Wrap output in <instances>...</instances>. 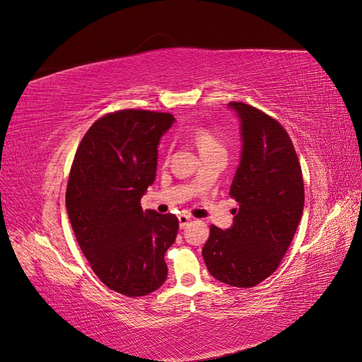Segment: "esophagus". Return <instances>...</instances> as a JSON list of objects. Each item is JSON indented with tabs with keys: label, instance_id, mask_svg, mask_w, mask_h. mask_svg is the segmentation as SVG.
Masks as SVG:
<instances>
[{
	"label": "esophagus",
	"instance_id": "34e87169",
	"mask_svg": "<svg viewBox=\"0 0 362 362\" xmlns=\"http://www.w3.org/2000/svg\"><path fill=\"white\" fill-rule=\"evenodd\" d=\"M178 221H180L181 229H184L185 226H187V225L192 222V217L187 216V214H180V216H178Z\"/></svg>",
	"mask_w": 362,
	"mask_h": 362
}]
</instances>
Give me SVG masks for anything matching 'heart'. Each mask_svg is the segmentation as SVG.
<instances>
[{"instance_id": "b5f03b06", "label": "heart", "mask_w": 362, "mask_h": 362, "mask_svg": "<svg viewBox=\"0 0 362 362\" xmlns=\"http://www.w3.org/2000/svg\"><path fill=\"white\" fill-rule=\"evenodd\" d=\"M192 137L194 140L196 146H198L199 152L204 156L213 154V152H218V151H225L223 145L218 136L214 133L211 128L208 127H194L192 129Z\"/></svg>"}]
</instances>
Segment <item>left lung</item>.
<instances>
[{
	"instance_id": "obj_1",
	"label": "left lung",
	"mask_w": 362,
	"mask_h": 362,
	"mask_svg": "<svg viewBox=\"0 0 362 362\" xmlns=\"http://www.w3.org/2000/svg\"><path fill=\"white\" fill-rule=\"evenodd\" d=\"M242 122L243 151L229 196L234 225L210 226L202 249L208 272L228 286L249 288L275 272L303 211L305 190L293 141L276 119L245 103H229Z\"/></svg>"
}]
</instances>
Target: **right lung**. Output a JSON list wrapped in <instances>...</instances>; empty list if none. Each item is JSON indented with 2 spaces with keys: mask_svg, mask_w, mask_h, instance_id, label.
<instances>
[{
  "mask_svg": "<svg viewBox=\"0 0 362 362\" xmlns=\"http://www.w3.org/2000/svg\"><path fill=\"white\" fill-rule=\"evenodd\" d=\"M170 113L128 108L107 113L76 148L66 210L84 257L113 291L139 298L168 278L164 254L178 233L175 214L144 210L140 199L156 180L157 146Z\"/></svg>",
  "mask_w": 362,
  "mask_h": 362,
  "instance_id": "obj_1",
  "label": "right lung"
}]
</instances>
